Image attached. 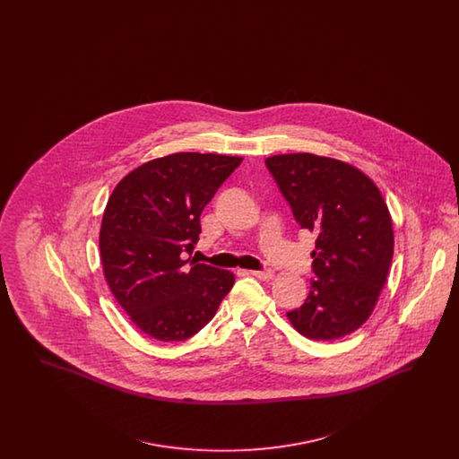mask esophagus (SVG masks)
Listing matches in <instances>:
<instances>
[{
	"label": "esophagus",
	"instance_id": "1",
	"mask_svg": "<svg viewBox=\"0 0 459 459\" xmlns=\"http://www.w3.org/2000/svg\"><path fill=\"white\" fill-rule=\"evenodd\" d=\"M249 273H251V275H255V277H258V279H262V281H270V279H273V270H270V268L251 270Z\"/></svg>",
	"mask_w": 459,
	"mask_h": 459
}]
</instances>
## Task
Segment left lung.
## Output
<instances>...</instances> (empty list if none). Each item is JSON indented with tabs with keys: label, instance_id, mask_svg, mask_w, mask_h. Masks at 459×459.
I'll return each instance as SVG.
<instances>
[{
	"label": "left lung",
	"instance_id": "1",
	"mask_svg": "<svg viewBox=\"0 0 459 459\" xmlns=\"http://www.w3.org/2000/svg\"><path fill=\"white\" fill-rule=\"evenodd\" d=\"M301 229L316 234L305 305L287 313L298 332L332 341L361 327L393 262L389 208L370 178L344 161L311 153L264 160Z\"/></svg>",
	"mask_w": 459,
	"mask_h": 459
}]
</instances>
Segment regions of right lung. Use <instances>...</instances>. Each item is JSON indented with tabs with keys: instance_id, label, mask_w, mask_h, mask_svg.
I'll return each mask as SVG.
<instances>
[{
	"instance_id": "add662e5",
	"label": "right lung",
	"mask_w": 459,
	"mask_h": 459,
	"mask_svg": "<svg viewBox=\"0 0 459 459\" xmlns=\"http://www.w3.org/2000/svg\"><path fill=\"white\" fill-rule=\"evenodd\" d=\"M242 158L175 153L141 165L113 189L100 232L109 289L132 324L163 342L193 337L217 313L234 273L204 263L184 268L199 217Z\"/></svg>"
}]
</instances>
